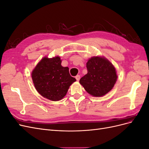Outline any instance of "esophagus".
Listing matches in <instances>:
<instances>
[{"label": "esophagus", "instance_id": "34e87169", "mask_svg": "<svg viewBox=\"0 0 149 149\" xmlns=\"http://www.w3.org/2000/svg\"><path fill=\"white\" fill-rule=\"evenodd\" d=\"M75 78L76 79V80H77V81H79V80L80 79V76H79V75H77V76H76Z\"/></svg>", "mask_w": 149, "mask_h": 149}]
</instances>
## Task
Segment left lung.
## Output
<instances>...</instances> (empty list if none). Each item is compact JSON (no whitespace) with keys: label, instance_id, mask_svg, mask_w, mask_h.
Returning <instances> with one entry per match:
<instances>
[{"label":"left lung","instance_id":"1","mask_svg":"<svg viewBox=\"0 0 149 149\" xmlns=\"http://www.w3.org/2000/svg\"><path fill=\"white\" fill-rule=\"evenodd\" d=\"M86 68L88 73L79 83L91 95L102 96L114 87L118 78L116 69L106 58L93 57L87 62Z\"/></svg>","mask_w":149,"mask_h":149}]
</instances>
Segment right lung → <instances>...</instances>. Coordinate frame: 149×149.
Returning <instances> with one entry per match:
<instances>
[{"instance_id": "right-lung-1", "label": "right lung", "mask_w": 149, "mask_h": 149, "mask_svg": "<svg viewBox=\"0 0 149 149\" xmlns=\"http://www.w3.org/2000/svg\"><path fill=\"white\" fill-rule=\"evenodd\" d=\"M60 58L45 57L32 71L31 77L37 91L44 97L59 101L76 79L71 76L68 67L61 65Z\"/></svg>"}]
</instances>
